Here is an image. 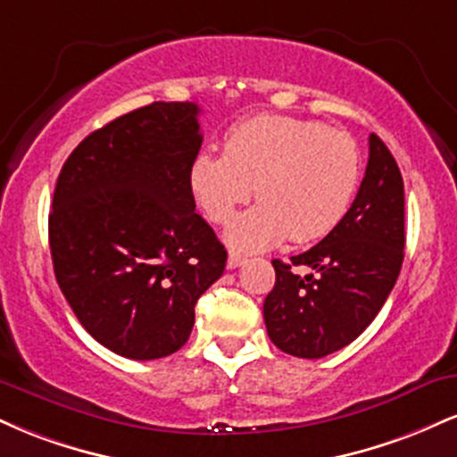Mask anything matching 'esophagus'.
Listing matches in <instances>:
<instances>
[{"instance_id":"1","label":"esophagus","mask_w":457,"mask_h":457,"mask_svg":"<svg viewBox=\"0 0 457 457\" xmlns=\"http://www.w3.org/2000/svg\"><path fill=\"white\" fill-rule=\"evenodd\" d=\"M243 262H245L243 255L234 253V251H229V255H228V269L229 270H234V269H238V266H243Z\"/></svg>"}]
</instances>
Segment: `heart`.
<instances>
[{"label":"heart","mask_w":457,"mask_h":457,"mask_svg":"<svg viewBox=\"0 0 457 457\" xmlns=\"http://www.w3.org/2000/svg\"><path fill=\"white\" fill-rule=\"evenodd\" d=\"M361 180V150L353 135L316 120L258 115L225 133L223 154L199 150L188 182L212 223H228L240 204H260L229 223L234 249L264 251L312 243L344 219Z\"/></svg>","instance_id":"b5f03b06"}]
</instances>
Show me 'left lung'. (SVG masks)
Segmentation results:
<instances>
[{"label": "left lung", "mask_w": 457, "mask_h": 457, "mask_svg": "<svg viewBox=\"0 0 457 457\" xmlns=\"http://www.w3.org/2000/svg\"><path fill=\"white\" fill-rule=\"evenodd\" d=\"M403 180L378 135L353 206L305 253L272 260L275 287L264 301L270 342L301 359H322L354 342L389 298L403 262ZM295 265L314 272L296 276Z\"/></svg>", "instance_id": "8db88e82"}]
</instances>
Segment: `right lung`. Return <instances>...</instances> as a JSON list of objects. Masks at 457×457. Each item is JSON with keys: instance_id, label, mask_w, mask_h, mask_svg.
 I'll list each match as a JSON object with an SVG mask.
<instances>
[{"instance_id": "right-lung-1", "label": "right lung", "mask_w": 457, "mask_h": 457, "mask_svg": "<svg viewBox=\"0 0 457 457\" xmlns=\"http://www.w3.org/2000/svg\"><path fill=\"white\" fill-rule=\"evenodd\" d=\"M197 115L195 103L120 115L87 135L57 178L55 279L83 328L127 359L180 350L228 260L188 182L204 139Z\"/></svg>"}]
</instances>
